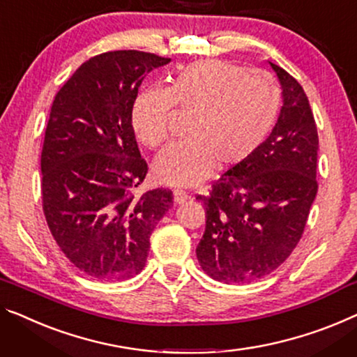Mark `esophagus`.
I'll return each mask as SVG.
<instances>
[{"instance_id": "34e87169", "label": "esophagus", "mask_w": 357, "mask_h": 357, "mask_svg": "<svg viewBox=\"0 0 357 357\" xmlns=\"http://www.w3.org/2000/svg\"><path fill=\"white\" fill-rule=\"evenodd\" d=\"M189 199V194H185L184 190H179V189H176L173 192V200H174V204H184L185 200Z\"/></svg>"}]
</instances>
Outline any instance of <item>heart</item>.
<instances>
[{
	"label": "heart",
	"mask_w": 357,
	"mask_h": 357,
	"mask_svg": "<svg viewBox=\"0 0 357 357\" xmlns=\"http://www.w3.org/2000/svg\"><path fill=\"white\" fill-rule=\"evenodd\" d=\"M282 96L268 73L248 72L226 61H199L178 70L168 88H147L131 110L137 139L149 149L167 144L174 109L192 114L189 139L168 149L153 173L163 184L189 188L213 172L237 167L273 131Z\"/></svg>",
	"instance_id": "b5f03b06"
}]
</instances>
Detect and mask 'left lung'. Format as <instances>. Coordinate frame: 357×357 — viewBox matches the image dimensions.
<instances>
[{"label":"left lung","mask_w":357,"mask_h":357,"mask_svg":"<svg viewBox=\"0 0 357 357\" xmlns=\"http://www.w3.org/2000/svg\"><path fill=\"white\" fill-rule=\"evenodd\" d=\"M284 105L273 132L245 162L231 167L197 195L206 213L197 259L211 279L245 284L273 273L305 231L317 194L319 137L305 89L269 62Z\"/></svg>","instance_id":"1"}]
</instances>
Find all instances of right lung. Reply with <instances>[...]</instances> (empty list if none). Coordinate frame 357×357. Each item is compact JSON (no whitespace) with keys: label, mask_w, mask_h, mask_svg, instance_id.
Here are the masks:
<instances>
[{"label":"right lung","mask_w":357,"mask_h":357,"mask_svg":"<svg viewBox=\"0 0 357 357\" xmlns=\"http://www.w3.org/2000/svg\"><path fill=\"white\" fill-rule=\"evenodd\" d=\"M172 59L136 50L83 62L56 94L41 151L43 211L75 268L125 280L144 268L151 234L173 192L136 195L147 174L131 123L146 73Z\"/></svg>","instance_id":"obj_1"}]
</instances>
